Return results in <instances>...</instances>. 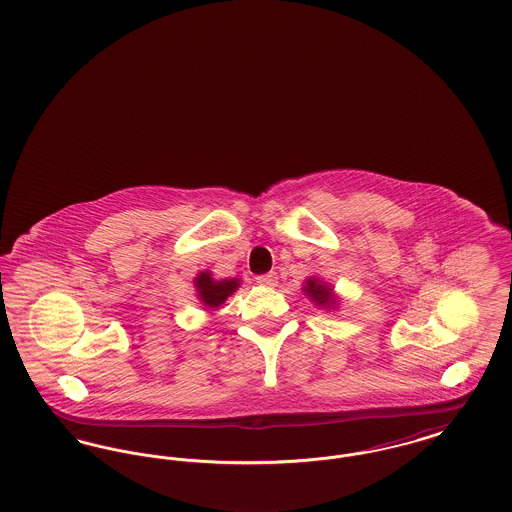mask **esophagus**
I'll return each mask as SVG.
<instances>
[{
	"mask_svg": "<svg viewBox=\"0 0 512 512\" xmlns=\"http://www.w3.org/2000/svg\"><path fill=\"white\" fill-rule=\"evenodd\" d=\"M255 280H257V284H261V286H267V288H272V286H276V284H278V276H276V272H267V274H261V276H257Z\"/></svg>",
	"mask_w": 512,
	"mask_h": 512,
	"instance_id": "1",
	"label": "esophagus"
}]
</instances>
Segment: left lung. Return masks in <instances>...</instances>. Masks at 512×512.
I'll return each mask as SVG.
<instances>
[{
    "label": "left lung",
    "mask_w": 512,
    "mask_h": 512,
    "mask_svg": "<svg viewBox=\"0 0 512 512\" xmlns=\"http://www.w3.org/2000/svg\"><path fill=\"white\" fill-rule=\"evenodd\" d=\"M305 292H307V295H309L313 301H317L318 305L330 307V305L336 303V299H334V295H332V290H330L328 286L320 284L317 280H307Z\"/></svg>",
    "instance_id": "1"
}]
</instances>
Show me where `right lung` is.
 Returning <instances> with one entry per match:
<instances>
[{"label":"right lung","mask_w":512,"mask_h":512,"mask_svg":"<svg viewBox=\"0 0 512 512\" xmlns=\"http://www.w3.org/2000/svg\"><path fill=\"white\" fill-rule=\"evenodd\" d=\"M195 288L199 293V299L209 307V309H215L222 305L226 301L228 295L236 292L238 288V280L232 278V280H220L215 282L211 278L209 272H201L197 278H195Z\"/></svg>","instance_id":"obj_1"}]
</instances>
